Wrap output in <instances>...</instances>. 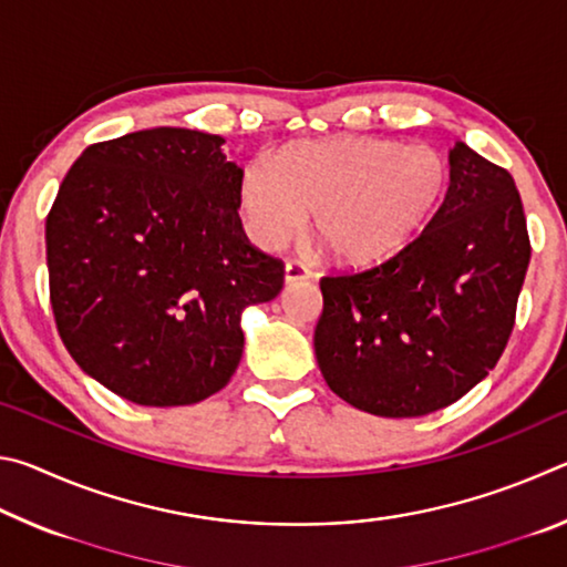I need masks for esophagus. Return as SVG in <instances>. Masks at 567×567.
<instances>
[{"label": "esophagus", "mask_w": 567, "mask_h": 567, "mask_svg": "<svg viewBox=\"0 0 567 567\" xmlns=\"http://www.w3.org/2000/svg\"><path fill=\"white\" fill-rule=\"evenodd\" d=\"M312 277V270L307 265H302V262H297V260H290L285 265V282L287 285H297V282H305V280H310Z\"/></svg>", "instance_id": "1"}]
</instances>
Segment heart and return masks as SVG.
Listing matches in <instances>:
<instances>
[{"mask_svg":"<svg viewBox=\"0 0 567 567\" xmlns=\"http://www.w3.org/2000/svg\"><path fill=\"white\" fill-rule=\"evenodd\" d=\"M443 157L425 145L332 137L285 150L277 169L245 165L239 215L249 239L277 249L312 227L342 265H378L400 255L433 217L445 192Z\"/></svg>","mask_w":567,"mask_h":567,"instance_id":"obj_1","label":"heart"}]
</instances>
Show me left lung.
Segmentation results:
<instances>
[{
  "label": "left lung",
  "instance_id": "obj_1",
  "mask_svg": "<svg viewBox=\"0 0 567 567\" xmlns=\"http://www.w3.org/2000/svg\"><path fill=\"white\" fill-rule=\"evenodd\" d=\"M530 262L511 172L465 142L450 150V187L400 255L324 275L315 354L352 408L420 417L453 405L501 360Z\"/></svg>",
  "mask_w": 567,
  "mask_h": 567
}]
</instances>
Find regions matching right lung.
<instances>
[{"label":"right lung","mask_w":567,"mask_h":567,"mask_svg":"<svg viewBox=\"0 0 567 567\" xmlns=\"http://www.w3.org/2000/svg\"><path fill=\"white\" fill-rule=\"evenodd\" d=\"M223 145L182 127L97 142L47 215L64 348L134 405H195L223 390L243 358V310L282 290L285 265L245 235L243 169Z\"/></svg>","instance_id":"right-lung-1"}]
</instances>
